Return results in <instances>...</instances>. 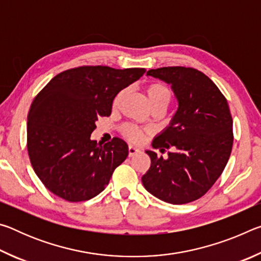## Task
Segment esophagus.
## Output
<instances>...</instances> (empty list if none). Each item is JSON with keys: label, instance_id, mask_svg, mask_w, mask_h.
Returning a JSON list of instances; mask_svg holds the SVG:
<instances>
[{"label": "esophagus", "instance_id": "obj_1", "mask_svg": "<svg viewBox=\"0 0 261 261\" xmlns=\"http://www.w3.org/2000/svg\"><path fill=\"white\" fill-rule=\"evenodd\" d=\"M127 152H129V156L131 158V156L136 155L137 153H139L140 149L137 148V147H134V146H129V148H127Z\"/></svg>", "mask_w": 261, "mask_h": 261}]
</instances>
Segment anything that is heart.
<instances>
[{
  "label": "heart",
  "mask_w": 261,
  "mask_h": 261,
  "mask_svg": "<svg viewBox=\"0 0 261 261\" xmlns=\"http://www.w3.org/2000/svg\"><path fill=\"white\" fill-rule=\"evenodd\" d=\"M145 93L147 96V101L149 107L154 109H162L165 110L167 106L170 103L171 101V91L170 88L163 83H151L145 87ZM123 95V92L117 93L114 99V106H117ZM121 134L131 143H140L141 140L146 136V131L140 129L139 126L135 124H124L121 127Z\"/></svg>",
  "instance_id": "heart-1"
}]
</instances>
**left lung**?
<instances>
[{"instance_id":"obj_1","label":"left lung","mask_w":261,"mask_h":261,"mask_svg":"<svg viewBox=\"0 0 261 261\" xmlns=\"http://www.w3.org/2000/svg\"><path fill=\"white\" fill-rule=\"evenodd\" d=\"M147 74L171 84L178 109L153 141L154 148L174 151L167 160L146 151L151 167L141 180L159 199L188 204L204 196L227 166L233 143L230 109L219 87L199 70L165 67Z\"/></svg>"}]
</instances>
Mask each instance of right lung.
I'll return each instance as SVG.
<instances>
[{"label":"right lung","mask_w":261,"mask_h":261,"mask_svg":"<svg viewBox=\"0 0 261 261\" xmlns=\"http://www.w3.org/2000/svg\"><path fill=\"white\" fill-rule=\"evenodd\" d=\"M145 71L83 65L56 74L37 94L28 116L26 145L35 174L51 193L79 202L107 187L127 156V145L117 137L98 145L90 137L95 121L110 116L118 92Z\"/></svg>","instance_id":"1"}]
</instances>
